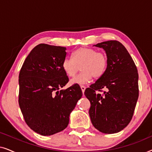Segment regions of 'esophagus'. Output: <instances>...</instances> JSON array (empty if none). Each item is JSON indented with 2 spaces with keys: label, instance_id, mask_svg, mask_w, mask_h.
I'll return each mask as SVG.
<instances>
[{
  "label": "esophagus",
  "instance_id": "esophagus-1",
  "mask_svg": "<svg viewBox=\"0 0 152 152\" xmlns=\"http://www.w3.org/2000/svg\"><path fill=\"white\" fill-rule=\"evenodd\" d=\"M80 87H81V89H82V91L83 94H84V91H85V89H86V87H85L84 86H83V85H81Z\"/></svg>",
  "mask_w": 152,
  "mask_h": 152
}]
</instances>
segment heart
<instances>
[{
	"instance_id": "1",
	"label": "heart",
	"mask_w": 152,
	"mask_h": 152,
	"mask_svg": "<svg viewBox=\"0 0 152 152\" xmlns=\"http://www.w3.org/2000/svg\"><path fill=\"white\" fill-rule=\"evenodd\" d=\"M72 59L66 58L62 62V68L69 77H74L80 71L82 72L71 81L72 84H82L89 82L93 77H101L107 68V56L102 52L90 48L82 47L72 53Z\"/></svg>"
}]
</instances>
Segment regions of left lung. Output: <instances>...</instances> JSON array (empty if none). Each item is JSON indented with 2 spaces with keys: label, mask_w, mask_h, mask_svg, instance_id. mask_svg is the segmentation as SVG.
Instances as JSON below:
<instances>
[{
  "label": "left lung",
  "mask_w": 152,
  "mask_h": 152,
  "mask_svg": "<svg viewBox=\"0 0 152 152\" xmlns=\"http://www.w3.org/2000/svg\"><path fill=\"white\" fill-rule=\"evenodd\" d=\"M95 46L104 50L108 64L105 73L85 90V96L91 102L89 115L99 132L115 134L132 119L139 95L138 70L119 41H104Z\"/></svg>",
  "instance_id": "obj_1"
}]
</instances>
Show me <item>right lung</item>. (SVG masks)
<instances>
[{
  "label": "right lung",
  "mask_w": 152,
  "mask_h": 152,
  "mask_svg": "<svg viewBox=\"0 0 152 152\" xmlns=\"http://www.w3.org/2000/svg\"><path fill=\"white\" fill-rule=\"evenodd\" d=\"M66 48L37 45L26 57L19 73L18 104L29 127L42 136L61 132L82 96L80 85L59 91L69 81L62 68Z\"/></svg>",
  "instance_id": "obj_1"
}]
</instances>
